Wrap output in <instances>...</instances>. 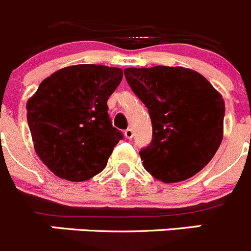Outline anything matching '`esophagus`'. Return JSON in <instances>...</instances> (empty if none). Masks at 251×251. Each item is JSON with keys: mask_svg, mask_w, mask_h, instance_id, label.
<instances>
[{"mask_svg": "<svg viewBox=\"0 0 251 251\" xmlns=\"http://www.w3.org/2000/svg\"><path fill=\"white\" fill-rule=\"evenodd\" d=\"M124 133H125L126 139L130 140V139H132V137H133V131L131 130V128H126V130L124 131Z\"/></svg>", "mask_w": 251, "mask_h": 251, "instance_id": "1", "label": "esophagus"}]
</instances>
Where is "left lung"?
Listing matches in <instances>:
<instances>
[{
	"label": "left lung",
	"instance_id": "left-lung-1",
	"mask_svg": "<svg viewBox=\"0 0 251 251\" xmlns=\"http://www.w3.org/2000/svg\"><path fill=\"white\" fill-rule=\"evenodd\" d=\"M126 81L149 109L152 141L141 149L154 178L176 183L208 165L223 139L226 105L200 73L182 67L126 68Z\"/></svg>",
	"mask_w": 251,
	"mask_h": 251
}]
</instances>
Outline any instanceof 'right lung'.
<instances>
[{"label":"right lung","instance_id":"obj_1","mask_svg":"<svg viewBox=\"0 0 251 251\" xmlns=\"http://www.w3.org/2000/svg\"><path fill=\"white\" fill-rule=\"evenodd\" d=\"M121 79L120 68L73 65L44 79L28 100L34 150L55 176L81 182L106 167L124 137L107 112V99Z\"/></svg>","mask_w":251,"mask_h":251}]
</instances>
